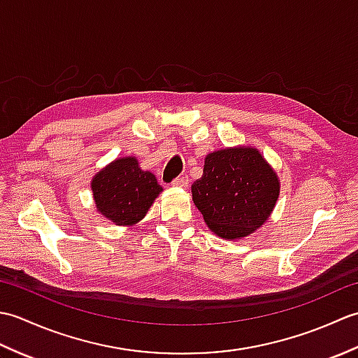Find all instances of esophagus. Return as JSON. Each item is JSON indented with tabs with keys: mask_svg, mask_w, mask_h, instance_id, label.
Listing matches in <instances>:
<instances>
[{
	"mask_svg": "<svg viewBox=\"0 0 358 358\" xmlns=\"http://www.w3.org/2000/svg\"><path fill=\"white\" fill-rule=\"evenodd\" d=\"M187 185H189L187 177H178L172 181V186H177V187H187Z\"/></svg>",
	"mask_w": 358,
	"mask_h": 358,
	"instance_id": "esophagus-1",
	"label": "esophagus"
}]
</instances>
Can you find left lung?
Returning a JSON list of instances; mask_svg holds the SVG:
<instances>
[{
  "label": "left lung",
  "instance_id": "obj_1",
  "mask_svg": "<svg viewBox=\"0 0 358 358\" xmlns=\"http://www.w3.org/2000/svg\"><path fill=\"white\" fill-rule=\"evenodd\" d=\"M280 195V180L254 148L212 152L203 177L192 185V200L218 237H248L269 218Z\"/></svg>",
  "mask_w": 358,
  "mask_h": 358
}]
</instances>
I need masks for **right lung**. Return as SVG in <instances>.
<instances>
[{"label": "right lung", "instance_id": "obj_1", "mask_svg": "<svg viewBox=\"0 0 358 358\" xmlns=\"http://www.w3.org/2000/svg\"><path fill=\"white\" fill-rule=\"evenodd\" d=\"M90 186L96 210L118 226L138 223L163 191L155 175L141 171L134 157L118 158L106 166Z\"/></svg>", "mask_w": 358, "mask_h": 358}]
</instances>
